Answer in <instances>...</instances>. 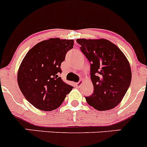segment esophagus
Masks as SVG:
<instances>
[{
  "instance_id": "esophagus-1",
  "label": "esophagus",
  "mask_w": 147,
  "mask_h": 147,
  "mask_svg": "<svg viewBox=\"0 0 147 147\" xmlns=\"http://www.w3.org/2000/svg\"><path fill=\"white\" fill-rule=\"evenodd\" d=\"M82 83H83V82H82V80H81V81H80V82L75 83V86H76L77 87H80L81 85H82Z\"/></svg>"
}]
</instances>
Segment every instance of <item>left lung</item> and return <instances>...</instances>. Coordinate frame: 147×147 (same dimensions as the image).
<instances>
[{"label": "left lung", "mask_w": 147, "mask_h": 147, "mask_svg": "<svg viewBox=\"0 0 147 147\" xmlns=\"http://www.w3.org/2000/svg\"><path fill=\"white\" fill-rule=\"evenodd\" d=\"M90 63L94 92L87 103L100 111L113 109L120 103L130 85L131 71L124 53L106 39H77Z\"/></svg>", "instance_id": "obj_1"}]
</instances>
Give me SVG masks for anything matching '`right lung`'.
I'll return each mask as SVG.
<instances>
[{
  "mask_svg": "<svg viewBox=\"0 0 147 147\" xmlns=\"http://www.w3.org/2000/svg\"><path fill=\"white\" fill-rule=\"evenodd\" d=\"M73 45V40L50 38L38 42L25 56L18 72V83L26 100L37 109H57L73 88L59 77L61 63Z\"/></svg>",
  "mask_w": 147,
  "mask_h": 147,
  "instance_id": "obj_1",
  "label": "right lung"
}]
</instances>
